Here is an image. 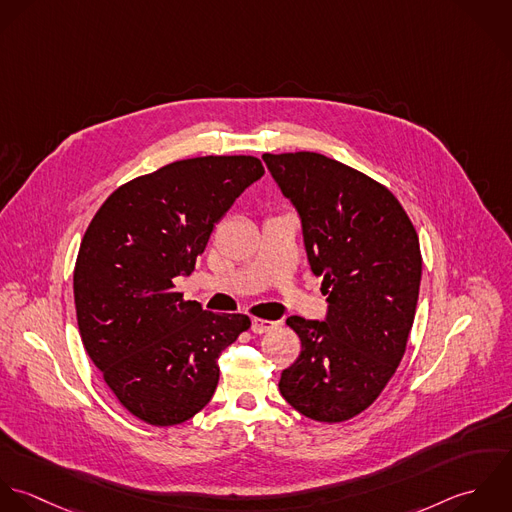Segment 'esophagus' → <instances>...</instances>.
Here are the masks:
<instances>
[{
	"label": "esophagus",
	"mask_w": 512,
	"mask_h": 512,
	"mask_svg": "<svg viewBox=\"0 0 512 512\" xmlns=\"http://www.w3.org/2000/svg\"><path fill=\"white\" fill-rule=\"evenodd\" d=\"M275 326H277V322L265 320V318H253V322H251V330H253L255 334H265V332L273 330Z\"/></svg>",
	"instance_id": "1"
}]
</instances>
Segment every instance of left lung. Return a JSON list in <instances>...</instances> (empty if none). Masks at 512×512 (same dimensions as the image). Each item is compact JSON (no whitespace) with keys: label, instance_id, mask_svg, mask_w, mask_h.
I'll use <instances>...</instances> for the list:
<instances>
[{"label":"left lung","instance_id":"1","mask_svg":"<svg viewBox=\"0 0 512 512\" xmlns=\"http://www.w3.org/2000/svg\"><path fill=\"white\" fill-rule=\"evenodd\" d=\"M263 160L301 213L310 269L328 295L326 322L287 318L303 348L279 390L308 419L342 423L378 400L404 358L421 281L417 231L384 184L338 160Z\"/></svg>","mask_w":512,"mask_h":512}]
</instances>
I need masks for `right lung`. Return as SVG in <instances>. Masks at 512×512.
Returning <instances> with one entry per match:
<instances>
[{
    "label": "right lung",
    "mask_w": 512,
    "mask_h": 512,
    "mask_svg": "<svg viewBox=\"0 0 512 512\" xmlns=\"http://www.w3.org/2000/svg\"><path fill=\"white\" fill-rule=\"evenodd\" d=\"M265 168L255 156H198L116 188L91 219L73 271L79 332L120 406L148 425L192 419L219 382V356L245 314L186 301L215 223Z\"/></svg>",
    "instance_id": "right-lung-1"
}]
</instances>
